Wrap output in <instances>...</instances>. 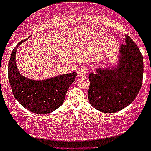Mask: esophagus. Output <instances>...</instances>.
<instances>
[{
    "mask_svg": "<svg viewBox=\"0 0 151 151\" xmlns=\"http://www.w3.org/2000/svg\"><path fill=\"white\" fill-rule=\"evenodd\" d=\"M87 74H88V69L86 66H84V67L78 69V77H85L87 76Z\"/></svg>",
    "mask_w": 151,
    "mask_h": 151,
    "instance_id": "34e87169",
    "label": "esophagus"
}]
</instances>
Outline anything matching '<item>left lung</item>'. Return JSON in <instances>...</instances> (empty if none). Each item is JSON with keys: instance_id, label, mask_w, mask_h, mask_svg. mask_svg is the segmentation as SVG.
<instances>
[{"instance_id": "obj_1", "label": "left lung", "mask_w": 151, "mask_h": 151, "mask_svg": "<svg viewBox=\"0 0 151 151\" xmlns=\"http://www.w3.org/2000/svg\"><path fill=\"white\" fill-rule=\"evenodd\" d=\"M118 61L111 67L98 68L89 75L88 100L104 113H115L132 103L142 85L143 57L129 35L119 47Z\"/></svg>"}]
</instances>
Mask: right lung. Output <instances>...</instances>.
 <instances>
[{
  "label": "right lung",
  "mask_w": 151,
  "mask_h": 151,
  "mask_svg": "<svg viewBox=\"0 0 151 151\" xmlns=\"http://www.w3.org/2000/svg\"><path fill=\"white\" fill-rule=\"evenodd\" d=\"M22 40L12 51L8 65V78L13 94L22 106L37 114H46L63 104L66 92L73 83L76 73L63 74L45 80H34L23 76L18 71L16 53Z\"/></svg>",
  "instance_id": "add662e5"
}]
</instances>
